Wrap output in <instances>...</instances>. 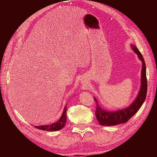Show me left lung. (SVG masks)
<instances>
[{"instance_id":"8db88e82","label":"left lung","mask_w":157,"mask_h":157,"mask_svg":"<svg viewBox=\"0 0 157 157\" xmlns=\"http://www.w3.org/2000/svg\"><path fill=\"white\" fill-rule=\"evenodd\" d=\"M132 50L138 56L139 59L141 61V88L140 92L137 94L135 100L131 105L124 109H121L116 111H109L103 109L98 103L97 99L94 98V100L96 103V117L98 122L102 126H115L120 124H123L129 121L135 114L138 111L144 102L147 95V81L146 77V66L143 56L139 50L134 45L131 44Z\"/></svg>"}]
</instances>
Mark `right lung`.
<instances>
[{
	"mask_svg": "<svg viewBox=\"0 0 157 157\" xmlns=\"http://www.w3.org/2000/svg\"><path fill=\"white\" fill-rule=\"evenodd\" d=\"M66 111H67V105L64 107L62 115H61L60 118L58 121H57L53 124L50 125H42L39 126H35L39 130L48 131V132H54L61 130L65 126L66 121H67V115H66Z\"/></svg>",
	"mask_w": 157,
	"mask_h": 157,
	"instance_id": "1",
	"label": "right lung"
}]
</instances>
